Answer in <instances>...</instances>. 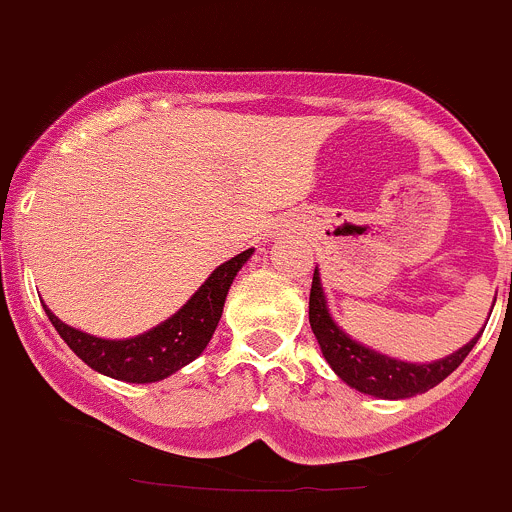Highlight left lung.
Returning a JSON list of instances; mask_svg holds the SVG:
<instances>
[{"label": "left lung", "mask_w": 512, "mask_h": 512, "mask_svg": "<svg viewBox=\"0 0 512 512\" xmlns=\"http://www.w3.org/2000/svg\"><path fill=\"white\" fill-rule=\"evenodd\" d=\"M310 328L315 333L323 351L325 361L330 369L354 390L364 395L379 397V400H405L428 392L431 387L441 384L443 379L454 372L461 361L467 359L474 343L479 341V333L461 346L454 354L443 356V359L428 361V364H413V361H402L395 356L379 354L374 348L354 341L346 330L333 320L325 300L323 282H320V271L315 269L312 274L310 289Z\"/></svg>", "instance_id": "8db88e82"}]
</instances>
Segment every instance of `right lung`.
Returning <instances> with one entry per match:
<instances>
[{
	"instance_id": "1",
	"label": "right lung",
	"mask_w": 512,
	"mask_h": 512,
	"mask_svg": "<svg viewBox=\"0 0 512 512\" xmlns=\"http://www.w3.org/2000/svg\"><path fill=\"white\" fill-rule=\"evenodd\" d=\"M251 253L253 248H248L217 266L205 279V284L189 297L187 305H182L169 320L158 323L156 328L146 330L140 336L120 338V341L97 338L58 320L48 310V305H43L45 315L58 330V336L66 341V346L84 364L92 366L94 372L133 384L161 382L205 351L217 323H220V315H223L230 284L241 266L251 259Z\"/></svg>"
}]
</instances>
